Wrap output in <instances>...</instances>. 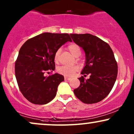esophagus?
I'll return each instance as SVG.
<instances>
[{
	"label": "esophagus",
	"instance_id": "34e87169",
	"mask_svg": "<svg viewBox=\"0 0 134 134\" xmlns=\"http://www.w3.org/2000/svg\"><path fill=\"white\" fill-rule=\"evenodd\" d=\"M64 79H65V80H70L71 79L70 77H64Z\"/></svg>",
	"mask_w": 134,
	"mask_h": 134
}]
</instances>
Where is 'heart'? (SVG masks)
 I'll return each mask as SVG.
<instances>
[{"instance_id": "heart-1", "label": "heart", "mask_w": 134, "mask_h": 134, "mask_svg": "<svg viewBox=\"0 0 134 134\" xmlns=\"http://www.w3.org/2000/svg\"><path fill=\"white\" fill-rule=\"evenodd\" d=\"M69 50L74 56L76 57L77 55L81 54V50L79 46L75 44H70L68 47ZM59 54H60V51L58 50L55 54L54 60L55 62H58L59 60ZM77 68L75 66H60L57 68V72L60 74H62L65 77H71L75 72Z\"/></svg>"}]
</instances>
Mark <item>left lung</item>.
<instances>
[{"mask_svg":"<svg viewBox=\"0 0 134 134\" xmlns=\"http://www.w3.org/2000/svg\"><path fill=\"white\" fill-rule=\"evenodd\" d=\"M74 43L83 49L85 64L79 78L80 85L74 90L76 97L86 104L99 102L112 90L118 75V64L108 43L91 34H70Z\"/></svg>","mask_w":134,"mask_h":134,"instance_id":"8db88e82","label":"left lung"}]
</instances>
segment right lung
<instances>
[{"mask_svg": "<svg viewBox=\"0 0 134 134\" xmlns=\"http://www.w3.org/2000/svg\"><path fill=\"white\" fill-rule=\"evenodd\" d=\"M67 41L72 42L67 33H43L21 47L15 65V77L20 90L30 102L45 104L55 98L64 76L44 74L55 70V54Z\"/></svg>", "mask_w": 134, "mask_h": 134, "instance_id": "right-lung-1", "label": "right lung"}]
</instances>
